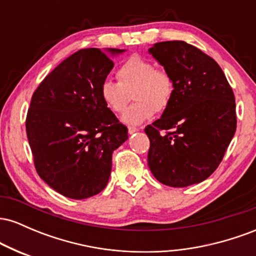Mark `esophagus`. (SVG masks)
I'll return each mask as SVG.
<instances>
[{"mask_svg": "<svg viewBox=\"0 0 256 256\" xmlns=\"http://www.w3.org/2000/svg\"><path fill=\"white\" fill-rule=\"evenodd\" d=\"M137 131H138V128H134V126H128V134H134V132H137Z\"/></svg>", "mask_w": 256, "mask_h": 256, "instance_id": "1", "label": "esophagus"}]
</instances>
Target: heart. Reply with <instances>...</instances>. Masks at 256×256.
I'll return each instance as SVG.
<instances>
[{
  "label": "heart",
  "mask_w": 256,
  "mask_h": 256,
  "mask_svg": "<svg viewBox=\"0 0 256 256\" xmlns=\"http://www.w3.org/2000/svg\"><path fill=\"white\" fill-rule=\"evenodd\" d=\"M118 82L104 79L100 85V98L113 113L125 110L132 92L134 104L122 114L125 124L138 125L150 119L155 112H164L171 104L174 85L165 70L137 55L128 58L116 71Z\"/></svg>",
  "instance_id": "heart-1"
}]
</instances>
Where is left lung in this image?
<instances>
[{
	"mask_svg": "<svg viewBox=\"0 0 256 256\" xmlns=\"http://www.w3.org/2000/svg\"><path fill=\"white\" fill-rule=\"evenodd\" d=\"M149 54L174 85L171 104L144 128L150 140L149 168L168 186L201 183L222 162L236 132L234 91L219 64L192 44L155 43Z\"/></svg>",
	"mask_w": 256,
	"mask_h": 256,
	"instance_id": "left-lung-1",
	"label": "left lung"
}]
</instances>
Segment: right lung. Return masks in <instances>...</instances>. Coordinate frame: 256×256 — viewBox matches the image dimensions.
<instances>
[{"label": "right lung", "instance_id": "right-lung-1", "mask_svg": "<svg viewBox=\"0 0 256 256\" xmlns=\"http://www.w3.org/2000/svg\"><path fill=\"white\" fill-rule=\"evenodd\" d=\"M124 52L78 50L32 95L26 134L34 167L66 198L83 200L101 192L110 176L112 154L128 138V128L100 98V85L114 66L109 56Z\"/></svg>", "mask_w": 256, "mask_h": 256}]
</instances>
